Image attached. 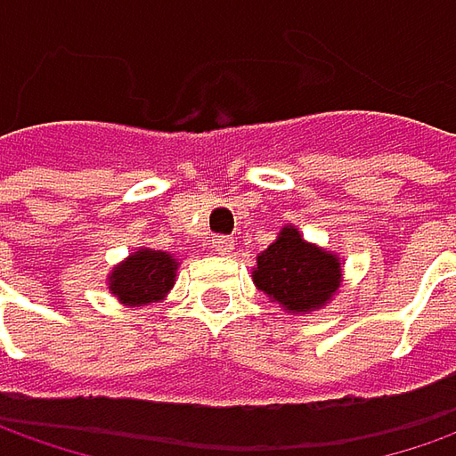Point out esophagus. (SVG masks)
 Segmentation results:
<instances>
[{"label":"esophagus","mask_w":456,"mask_h":456,"mask_svg":"<svg viewBox=\"0 0 456 456\" xmlns=\"http://www.w3.org/2000/svg\"><path fill=\"white\" fill-rule=\"evenodd\" d=\"M212 247H215L216 254L224 256V254L234 252V240H232V237H215V240H212Z\"/></svg>","instance_id":"1"}]
</instances>
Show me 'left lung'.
Masks as SVG:
<instances>
[{"label":"left lung","mask_w":456,"mask_h":456,"mask_svg":"<svg viewBox=\"0 0 456 456\" xmlns=\"http://www.w3.org/2000/svg\"><path fill=\"white\" fill-rule=\"evenodd\" d=\"M256 289L267 294L292 314L317 312L339 289V256L324 252L294 227H284L280 237L256 256L252 272Z\"/></svg>","instance_id":"1"}]
</instances>
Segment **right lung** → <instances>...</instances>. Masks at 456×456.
Wrapping results in <instances>:
<instances>
[{
    "label": "right lung",
    "mask_w": 456,
    "mask_h": 456,
    "mask_svg": "<svg viewBox=\"0 0 456 456\" xmlns=\"http://www.w3.org/2000/svg\"><path fill=\"white\" fill-rule=\"evenodd\" d=\"M175 256L162 249H137L111 269L110 292L126 306L159 302L175 287Z\"/></svg>",
    "instance_id": "obj_1"
}]
</instances>
